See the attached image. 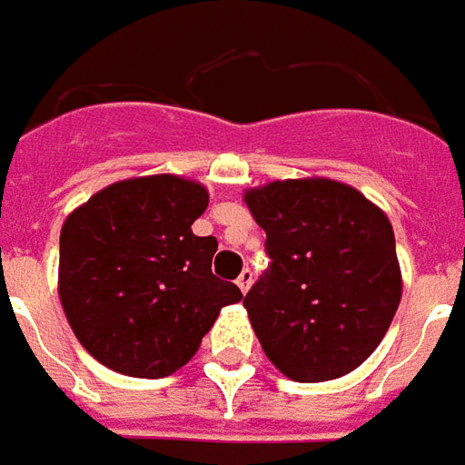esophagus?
I'll use <instances>...</instances> for the list:
<instances>
[{
	"instance_id": "1",
	"label": "esophagus",
	"mask_w": 465,
	"mask_h": 465,
	"mask_svg": "<svg viewBox=\"0 0 465 465\" xmlns=\"http://www.w3.org/2000/svg\"><path fill=\"white\" fill-rule=\"evenodd\" d=\"M252 283H253V273L249 272V269H243V272L239 273V279H236V286H239V289L246 293L249 289H252Z\"/></svg>"
}]
</instances>
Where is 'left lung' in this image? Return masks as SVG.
I'll return each instance as SVG.
<instances>
[{
  "mask_svg": "<svg viewBox=\"0 0 465 465\" xmlns=\"http://www.w3.org/2000/svg\"><path fill=\"white\" fill-rule=\"evenodd\" d=\"M243 199L272 259L243 299L263 353L302 383L346 376L376 351L401 302L386 213L331 179L272 182Z\"/></svg>",
  "mask_w": 465,
  "mask_h": 465,
  "instance_id": "left-lung-1",
  "label": "left lung"
}]
</instances>
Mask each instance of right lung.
I'll return each instance as SVG.
<instances>
[{"instance_id":"obj_1","label":"right lung","mask_w":465,"mask_h":465,"mask_svg":"<svg viewBox=\"0 0 465 465\" xmlns=\"http://www.w3.org/2000/svg\"><path fill=\"white\" fill-rule=\"evenodd\" d=\"M209 192L173 173L106 186L66 216L59 236V299L99 363L163 379L199 351L239 286L212 273L213 236L192 223Z\"/></svg>"}]
</instances>
